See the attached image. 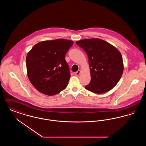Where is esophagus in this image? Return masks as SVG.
Wrapping results in <instances>:
<instances>
[{
    "instance_id": "34e87169",
    "label": "esophagus",
    "mask_w": 146,
    "mask_h": 146,
    "mask_svg": "<svg viewBox=\"0 0 146 146\" xmlns=\"http://www.w3.org/2000/svg\"><path fill=\"white\" fill-rule=\"evenodd\" d=\"M80 72H81V71H80V70H78L77 72H76L75 75H76V76H79V75L80 74Z\"/></svg>"
}]
</instances>
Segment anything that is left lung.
Listing matches in <instances>:
<instances>
[{
    "instance_id": "obj_1",
    "label": "left lung",
    "mask_w": 146,
    "mask_h": 146,
    "mask_svg": "<svg viewBox=\"0 0 146 146\" xmlns=\"http://www.w3.org/2000/svg\"><path fill=\"white\" fill-rule=\"evenodd\" d=\"M76 44L88 56L91 81L85 89L95 94L111 90L118 83L124 70L120 51L109 42L98 38L82 39Z\"/></svg>"
}]
</instances>
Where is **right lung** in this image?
Segmentation results:
<instances>
[{
    "instance_id": "obj_1",
    "label": "right lung",
    "mask_w": 146,
    "mask_h": 146,
    "mask_svg": "<svg viewBox=\"0 0 146 146\" xmlns=\"http://www.w3.org/2000/svg\"><path fill=\"white\" fill-rule=\"evenodd\" d=\"M73 41L59 39L36 44L26 56L28 79L44 95L53 96L64 90L70 80L65 55Z\"/></svg>"
}]
</instances>
